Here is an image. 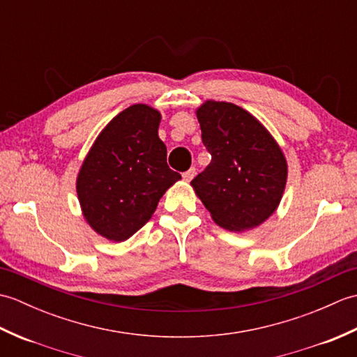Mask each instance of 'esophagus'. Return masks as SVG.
Here are the masks:
<instances>
[{
  "mask_svg": "<svg viewBox=\"0 0 357 357\" xmlns=\"http://www.w3.org/2000/svg\"><path fill=\"white\" fill-rule=\"evenodd\" d=\"M195 174H196V169H195V167H192L190 170H187V172L183 173V178H184L185 183H190V181L195 178Z\"/></svg>",
  "mask_w": 357,
  "mask_h": 357,
  "instance_id": "1",
  "label": "esophagus"
}]
</instances>
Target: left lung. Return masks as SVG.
Wrapping results in <instances>:
<instances>
[{
    "label": "left lung",
    "instance_id": "obj_1",
    "mask_svg": "<svg viewBox=\"0 0 357 357\" xmlns=\"http://www.w3.org/2000/svg\"><path fill=\"white\" fill-rule=\"evenodd\" d=\"M211 161L192 187L211 219L245 231L275 213L287 184V159L252 113L236 104L206 101L196 110Z\"/></svg>",
    "mask_w": 357,
    "mask_h": 357
}]
</instances>
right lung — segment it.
Instances as JSON below:
<instances>
[{
  "instance_id": "obj_1",
  "label": "right lung",
  "mask_w": 357,
  "mask_h": 357,
  "mask_svg": "<svg viewBox=\"0 0 357 357\" xmlns=\"http://www.w3.org/2000/svg\"><path fill=\"white\" fill-rule=\"evenodd\" d=\"M159 123L158 110L133 104L102 128L82 161L79 206L87 224L105 239L133 236L155 213L167 188L181 179L167 165Z\"/></svg>"
}]
</instances>
